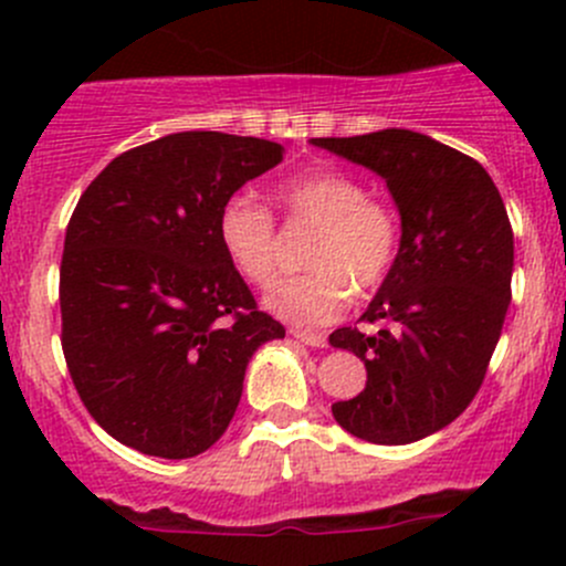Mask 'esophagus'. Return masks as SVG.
Returning <instances> with one entry per match:
<instances>
[{
    "label": "esophagus",
    "mask_w": 566,
    "mask_h": 566,
    "mask_svg": "<svg viewBox=\"0 0 566 566\" xmlns=\"http://www.w3.org/2000/svg\"><path fill=\"white\" fill-rule=\"evenodd\" d=\"M290 334H293L295 339L304 342V345H310V347H325V345H328L325 334H312V331H290Z\"/></svg>",
    "instance_id": "1"
}]
</instances>
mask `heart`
Masks as SVG:
<instances>
[{
	"instance_id": "obj_1",
	"label": "heart",
	"mask_w": 566,
	"mask_h": 566,
	"mask_svg": "<svg viewBox=\"0 0 566 566\" xmlns=\"http://www.w3.org/2000/svg\"><path fill=\"white\" fill-rule=\"evenodd\" d=\"M276 199L290 219L315 227L304 276L276 282L262 304L293 325H328L345 315L356 293H373L391 273L399 251V221L380 199L367 197L358 177L336 169L284 180ZM216 235L230 265L256 287L279 268V232L271 210L249 193H232L219 208Z\"/></svg>"
}]
</instances>
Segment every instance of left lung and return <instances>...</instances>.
I'll return each instance as SVG.
<instances>
[{
  "mask_svg": "<svg viewBox=\"0 0 566 566\" xmlns=\"http://www.w3.org/2000/svg\"><path fill=\"white\" fill-rule=\"evenodd\" d=\"M312 145L384 177L402 227L391 273L361 315L384 328L328 336L367 367L364 391L331 413L361 441H421L471 405L499 345L515 268L504 199L482 164L416 130Z\"/></svg>",
  "mask_w": 566,
  "mask_h": 566,
  "instance_id": "left-lung-1",
  "label": "left lung"
}]
</instances>
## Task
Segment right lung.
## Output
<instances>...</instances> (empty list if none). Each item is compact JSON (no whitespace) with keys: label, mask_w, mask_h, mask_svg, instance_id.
<instances>
[{"label":"right lung","mask_w":566,"mask_h":566,"mask_svg":"<svg viewBox=\"0 0 566 566\" xmlns=\"http://www.w3.org/2000/svg\"><path fill=\"white\" fill-rule=\"evenodd\" d=\"M282 158L276 142L180 130L114 158L78 199L62 353L84 408L125 447L202 454L230 427L256 347L284 339L216 235L221 205Z\"/></svg>","instance_id":"1"}]
</instances>
